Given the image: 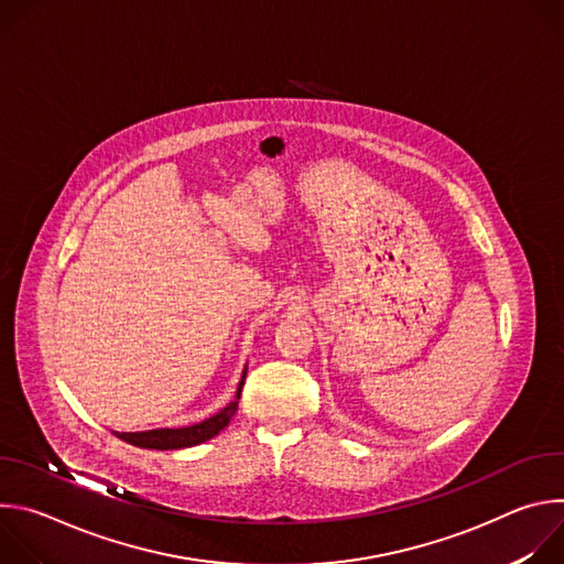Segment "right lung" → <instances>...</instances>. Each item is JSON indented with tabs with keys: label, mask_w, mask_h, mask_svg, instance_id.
<instances>
[{
	"label": "right lung",
	"mask_w": 564,
	"mask_h": 564,
	"mask_svg": "<svg viewBox=\"0 0 564 564\" xmlns=\"http://www.w3.org/2000/svg\"><path fill=\"white\" fill-rule=\"evenodd\" d=\"M246 375L248 368L243 370V377L238 381V390H236V399L231 401L229 406H225L223 411H218L216 415L192 424V426H183V429H153V431H140V433H116L120 440L140 446V448H155V451H176V448H189L196 444H203L212 437H216L234 417L238 399H240V390H243L246 383Z\"/></svg>",
	"instance_id": "add662e5"
}]
</instances>
